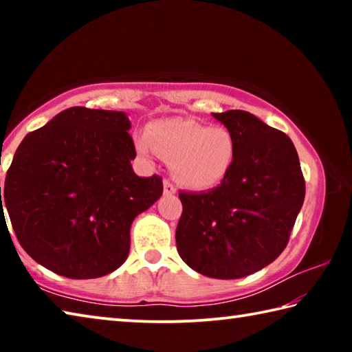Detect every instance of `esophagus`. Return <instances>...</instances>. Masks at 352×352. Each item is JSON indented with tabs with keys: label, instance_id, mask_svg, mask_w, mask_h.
<instances>
[{
	"label": "esophagus",
	"instance_id": "esophagus-1",
	"mask_svg": "<svg viewBox=\"0 0 352 352\" xmlns=\"http://www.w3.org/2000/svg\"><path fill=\"white\" fill-rule=\"evenodd\" d=\"M163 192H164V195H174L177 192V189H175L174 184L166 180L163 183Z\"/></svg>",
	"mask_w": 352,
	"mask_h": 352
}]
</instances>
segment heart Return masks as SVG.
<instances>
[{"label": "heart", "instance_id": "obj_1", "mask_svg": "<svg viewBox=\"0 0 352 352\" xmlns=\"http://www.w3.org/2000/svg\"><path fill=\"white\" fill-rule=\"evenodd\" d=\"M142 158L153 152L170 163L182 186L206 190L222 183L236 160V140L226 127H206L194 119L166 118L152 121L146 135L135 138Z\"/></svg>", "mask_w": 352, "mask_h": 352}]
</instances>
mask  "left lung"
I'll return each instance as SVG.
<instances>
[{
	"label": "left lung",
	"instance_id": "1",
	"mask_svg": "<svg viewBox=\"0 0 352 352\" xmlns=\"http://www.w3.org/2000/svg\"><path fill=\"white\" fill-rule=\"evenodd\" d=\"M212 118L234 136V164L217 188L182 190L175 241L192 270L236 279L264 269L283 253L306 184L287 135L243 110L212 113Z\"/></svg>",
	"mask_w": 352,
	"mask_h": 352
}]
</instances>
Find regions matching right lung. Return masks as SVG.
Listing matches in <instances>:
<instances>
[{"label": "right lung", "instance_id": "obj_1", "mask_svg": "<svg viewBox=\"0 0 352 352\" xmlns=\"http://www.w3.org/2000/svg\"><path fill=\"white\" fill-rule=\"evenodd\" d=\"M124 111L71 107L28 133L6 175L1 200L25 252L71 279L115 272L130 252V226L163 194L138 177Z\"/></svg>", "mask_w": 352, "mask_h": 352}]
</instances>
